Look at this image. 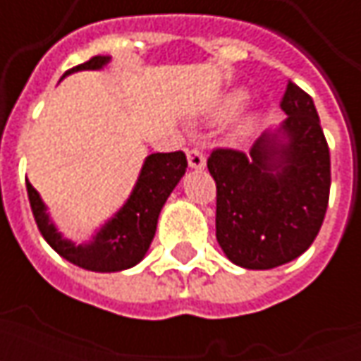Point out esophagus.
<instances>
[{
	"label": "esophagus",
	"mask_w": 361,
	"mask_h": 361,
	"mask_svg": "<svg viewBox=\"0 0 361 361\" xmlns=\"http://www.w3.org/2000/svg\"><path fill=\"white\" fill-rule=\"evenodd\" d=\"M188 162L191 168H195V170H203L204 164H207V158H204L203 150H199V149L188 150Z\"/></svg>",
	"instance_id": "1"
}]
</instances>
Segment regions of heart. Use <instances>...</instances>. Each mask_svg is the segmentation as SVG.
I'll use <instances>...</instances> for the list:
<instances>
[{
  "label": "heart",
  "instance_id": "b5f03b06",
  "mask_svg": "<svg viewBox=\"0 0 361 361\" xmlns=\"http://www.w3.org/2000/svg\"><path fill=\"white\" fill-rule=\"evenodd\" d=\"M247 98H250V94H247V90H243V89H234V90H230V92H226L224 96H220V100L216 102V106H214V118L216 119L232 118V116H235V114H238V111L242 110L243 106L247 104ZM253 129H255V118L250 116V118H243L242 121H240V126H238V129H235V133H238V137H243V135L251 133Z\"/></svg>",
  "mask_w": 361,
  "mask_h": 361
}]
</instances>
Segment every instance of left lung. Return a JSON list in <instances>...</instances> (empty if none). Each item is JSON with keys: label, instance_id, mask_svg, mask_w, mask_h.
I'll use <instances>...</instances> for the list:
<instances>
[{"label": "left lung", "instance_id": "8db88e82", "mask_svg": "<svg viewBox=\"0 0 361 361\" xmlns=\"http://www.w3.org/2000/svg\"><path fill=\"white\" fill-rule=\"evenodd\" d=\"M280 108L288 118L250 154L212 150L216 240L226 257L267 271L300 257L317 238L331 189V154L315 104L290 81Z\"/></svg>", "mask_w": 361, "mask_h": 361}]
</instances>
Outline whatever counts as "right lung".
<instances>
[{"label": "right lung", "mask_w": 361, "mask_h": 361, "mask_svg": "<svg viewBox=\"0 0 361 361\" xmlns=\"http://www.w3.org/2000/svg\"><path fill=\"white\" fill-rule=\"evenodd\" d=\"M108 61V56H94L81 66L69 69L66 75L85 69H102ZM185 168L188 158L181 150L149 154L145 158L139 180L127 203L96 232L92 242L81 245L59 234L56 224L50 220V214L46 212V204L38 191L27 180L28 201L44 240L69 263L94 272L126 271L137 265L149 251L157 232L158 214L181 176L185 173Z\"/></svg>", "instance_id": "obj_1"}]
</instances>
